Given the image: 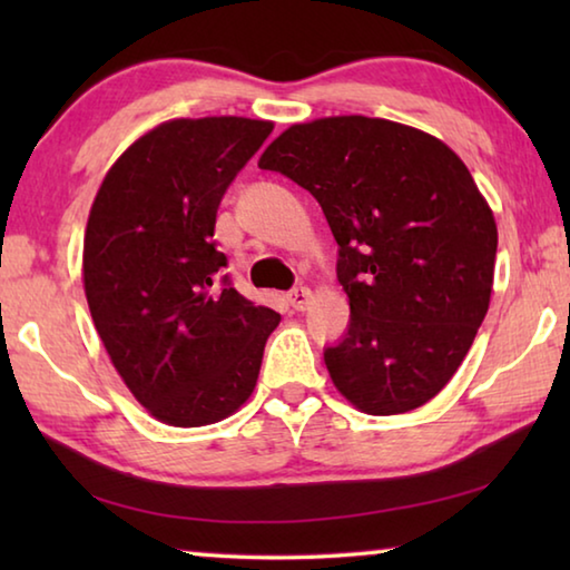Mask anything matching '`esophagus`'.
I'll return each mask as SVG.
<instances>
[{
  "label": "esophagus",
  "mask_w": 570,
  "mask_h": 570,
  "mask_svg": "<svg viewBox=\"0 0 570 570\" xmlns=\"http://www.w3.org/2000/svg\"><path fill=\"white\" fill-rule=\"evenodd\" d=\"M312 302H314V294H312V288H306V286H298L292 294H288V304H292L294 312H306V308L312 306Z\"/></svg>",
  "instance_id": "34e87169"
}]
</instances>
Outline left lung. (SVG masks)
I'll return each mask as SVG.
<instances>
[{"instance_id": "8db88e82", "label": "left lung", "mask_w": 570, "mask_h": 570, "mask_svg": "<svg viewBox=\"0 0 570 570\" xmlns=\"http://www.w3.org/2000/svg\"><path fill=\"white\" fill-rule=\"evenodd\" d=\"M258 168L312 193L340 244L350 330L324 352L334 387L366 414L422 407L493 294L498 226L465 163L410 125L334 115L286 128Z\"/></svg>"}]
</instances>
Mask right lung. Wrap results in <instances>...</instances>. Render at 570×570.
Instances as JSON below:
<instances>
[{
  "instance_id": "obj_1",
  "label": "right lung",
  "mask_w": 570,
  "mask_h": 570,
  "mask_svg": "<svg viewBox=\"0 0 570 570\" xmlns=\"http://www.w3.org/2000/svg\"><path fill=\"white\" fill-rule=\"evenodd\" d=\"M272 120L176 118L140 135L92 200L82 244L85 296L115 370L153 417L204 428L256 387L282 316L218 272L226 188L272 135Z\"/></svg>"
}]
</instances>
